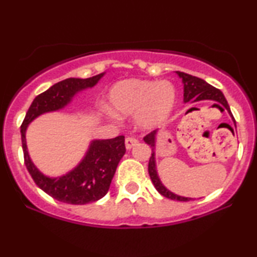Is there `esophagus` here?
<instances>
[{"label":"esophagus","mask_w":257,"mask_h":257,"mask_svg":"<svg viewBox=\"0 0 257 257\" xmlns=\"http://www.w3.org/2000/svg\"><path fill=\"white\" fill-rule=\"evenodd\" d=\"M137 144H138V140L136 138H133V137H127V138L125 139V146H126V150H131L132 147H135Z\"/></svg>","instance_id":"esophagus-1"}]
</instances>
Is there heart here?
<instances>
[{"mask_svg":"<svg viewBox=\"0 0 257 257\" xmlns=\"http://www.w3.org/2000/svg\"><path fill=\"white\" fill-rule=\"evenodd\" d=\"M177 103V90L170 82L126 79L108 92V106L115 115L136 114L140 127L152 128L166 120Z\"/></svg>","mask_w":257,"mask_h":257,"instance_id":"b5f03b06","label":"heart"}]
</instances>
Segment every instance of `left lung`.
Returning <instances> with one entry per match:
<instances>
[{
  "label": "left lung",
  "mask_w": 257,
  "mask_h": 257,
  "mask_svg": "<svg viewBox=\"0 0 257 257\" xmlns=\"http://www.w3.org/2000/svg\"><path fill=\"white\" fill-rule=\"evenodd\" d=\"M178 76L182 79V84H184V101L187 103V101L192 100V101H201V100H214L216 103H219L222 105L224 108H227L229 114L233 117L231 114L229 105H228L226 98H224L223 93L221 92L219 89L214 87L208 84L205 80L201 78H198V77L188 75V73L185 72H180L177 71ZM221 107V106H220ZM234 124H235V119L233 118ZM158 130H154L149 135L144 137V140H145L146 144L152 147V157L150 158L149 161V174L151 177V180H152L154 187L158 192L160 193L161 195L166 196V198L171 199V200H177V201H189L192 200V198H185V196H180L174 194L171 191L165 187V186L161 184L159 177H158V172H157V167H156V137H157Z\"/></svg>",
  "instance_id": "left-lung-1"
}]
</instances>
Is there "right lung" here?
<instances>
[{
    "label": "right lung",
    "mask_w": 257,
    "mask_h": 257,
    "mask_svg": "<svg viewBox=\"0 0 257 257\" xmlns=\"http://www.w3.org/2000/svg\"><path fill=\"white\" fill-rule=\"evenodd\" d=\"M103 76L104 72L85 79L68 78L56 83L35 98L21 125V138L27 170L35 184L58 201L70 205H85L106 195L119 161L126 152L125 137L92 140L85 157L72 171L62 177L50 178L38 171L30 159L26 140L27 127L38 115L66 106L77 92L94 86Z\"/></svg>",
    "instance_id": "right-lung-1"
}]
</instances>
